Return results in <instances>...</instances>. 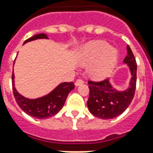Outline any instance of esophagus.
Returning a JSON list of instances; mask_svg holds the SVG:
<instances>
[{
    "mask_svg": "<svg viewBox=\"0 0 153 153\" xmlns=\"http://www.w3.org/2000/svg\"><path fill=\"white\" fill-rule=\"evenodd\" d=\"M83 83H84L83 79H77L76 81H75V85H76V86H79L80 84H83Z\"/></svg>",
    "mask_w": 153,
    "mask_h": 153,
    "instance_id": "obj_1",
    "label": "esophagus"
}]
</instances>
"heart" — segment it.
<instances>
[{
  "label": "heart",
  "mask_w": 153,
  "mask_h": 153,
  "mask_svg": "<svg viewBox=\"0 0 153 153\" xmlns=\"http://www.w3.org/2000/svg\"><path fill=\"white\" fill-rule=\"evenodd\" d=\"M83 63L89 64V71L96 79L105 78L112 71L117 60V51L102 41H93L83 48Z\"/></svg>",
  "instance_id": "b5f03b06"
}]
</instances>
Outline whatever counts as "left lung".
<instances>
[{
	"label": "left lung",
	"mask_w": 153,
	"mask_h": 153,
	"mask_svg": "<svg viewBox=\"0 0 153 153\" xmlns=\"http://www.w3.org/2000/svg\"><path fill=\"white\" fill-rule=\"evenodd\" d=\"M128 55L124 62L128 64L131 70L130 86L124 92H118L111 86L108 79L101 81L89 80V97L88 107L94 116L103 120L113 119L127 109L134 97L137 80V63L130 47L127 46Z\"/></svg>",
	"instance_id": "obj_1"
}]
</instances>
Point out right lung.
<instances>
[{
	"mask_svg": "<svg viewBox=\"0 0 153 153\" xmlns=\"http://www.w3.org/2000/svg\"><path fill=\"white\" fill-rule=\"evenodd\" d=\"M38 38H47L44 33L36 34L25 41V43ZM12 89L15 99L19 106L26 114L37 119H47L59 112L65 102L68 94L74 88L73 82H66L60 84L47 96L35 100H30L21 96L14 86V74H12Z\"/></svg>",
	"mask_w": 153,
	"mask_h": 153,
	"instance_id": "add662e5",
	"label": "right lung"
}]
</instances>
